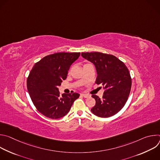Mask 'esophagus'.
<instances>
[{
    "label": "esophagus",
    "mask_w": 160,
    "mask_h": 160,
    "mask_svg": "<svg viewBox=\"0 0 160 160\" xmlns=\"http://www.w3.org/2000/svg\"><path fill=\"white\" fill-rule=\"evenodd\" d=\"M81 96H83V98H87L90 97V96H89V95L86 94H81Z\"/></svg>",
    "instance_id": "34e87169"
}]
</instances>
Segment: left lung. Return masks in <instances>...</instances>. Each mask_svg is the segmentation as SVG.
I'll use <instances>...</instances> for the list:
<instances>
[{
	"instance_id": "left-lung-1",
	"label": "left lung",
	"mask_w": 160,
	"mask_h": 160,
	"mask_svg": "<svg viewBox=\"0 0 160 160\" xmlns=\"http://www.w3.org/2000/svg\"><path fill=\"white\" fill-rule=\"evenodd\" d=\"M82 56L94 64L96 83L106 89L102 99L92 95L96 105L91 109L95 115L108 118L115 115L125 106L129 96L132 79L127 67L117 57L101 52H82Z\"/></svg>"
}]
</instances>
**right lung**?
I'll return each mask as SVG.
<instances>
[{"mask_svg": "<svg viewBox=\"0 0 160 160\" xmlns=\"http://www.w3.org/2000/svg\"><path fill=\"white\" fill-rule=\"evenodd\" d=\"M80 55V52L55 53L43 58L32 68L27 88L33 104L43 115L52 119L63 117L79 98L75 92L60 96L58 86Z\"/></svg>", "mask_w": 160, "mask_h": 160, "instance_id": "obj_1", "label": "right lung"}]
</instances>
